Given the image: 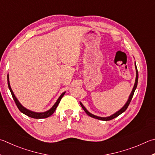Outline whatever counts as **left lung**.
Here are the masks:
<instances>
[{"label": "left lung", "mask_w": 155, "mask_h": 155, "mask_svg": "<svg viewBox=\"0 0 155 155\" xmlns=\"http://www.w3.org/2000/svg\"><path fill=\"white\" fill-rule=\"evenodd\" d=\"M135 66H136V81H135V84H134V88H133V89H132V91H131V93L130 95H129L127 102H126V104L124 105V106H123L121 109H120L119 111H117V112H115L114 114L111 115V116L107 117H100L95 116V115L93 114H91V113H90V112H89L88 110H87L85 108V106H84L83 105V104L81 103V102H80L81 106H82V108H83V109L84 110V111H85V112H86V114H87V115H89V116L91 117L94 118V119H99V120H112V119H114V118L117 117L118 116H119V115H120V114H122L123 112H124L126 110L127 108V107H128L129 105V104H130V102H131L132 97H133V96H134L135 90H136V87H137V81H138V72H137V67H136V62H135Z\"/></svg>", "instance_id": "obj_1"}]
</instances>
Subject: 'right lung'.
Here are the masks:
<instances>
[{
    "label": "right lung",
    "mask_w": 155,
    "mask_h": 155,
    "mask_svg": "<svg viewBox=\"0 0 155 155\" xmlns=\"http://www.w3.org/2000/svg\"><path fill=\"white\" fill-rule=\"evenodd\" d=\"M7 83H8V87H9V89L11 91V94L12 95V97L13 98L14 101H15V102L17 106H18V109L20 110V112H21L22 113L27 115L28 117H30L31 118H34V119H45V118H47L50 117L51 115H52L53 114V112H55L56 108H57L59 103H60V100H61V98L64 96V95L65 94L66 92H64L62 94H61V95L57 100V102H55V104L54 105L52 106V108H51V109H49V110H47L46 112H33V111H31L30 110H28L26 108H24V107L22 106L20 103H19V101L17 99L15 95H14L13 92L12 91V89H11V87L10 86V83H9V74H7Z\"/></svg>",
    "instance_id": "1"
}]
</instances>
